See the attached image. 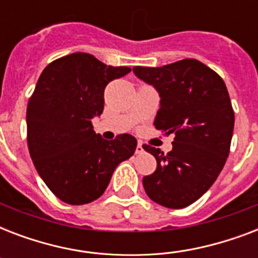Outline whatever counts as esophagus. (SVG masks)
Segmentation results:
<instances>
[{"instance_id": "obj_1", "label": "esophagus", "mask_w": 258, "mask_h": 258, "mask_svg": "<svg viewBox=\"0 0 258 258\" xmlns=\"http://www.w3.org/2000/svg\"><path fill=\"white\" fill-rule=\"evenodd\" d=\"M143 151H145V149H143V145H142V143H138L137 151H135V153H137V154H142V153H143Z\"/></svg>"}]
</instances>
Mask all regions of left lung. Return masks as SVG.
<instances>
[{
	"label": "left lung",
	"mask_w": 258,
	"mask_h": 258,
	"mask_svg": "<svg viewBox=\"0 0 258 258\" xmlns=\"http://www.w3.org/2000/svg\"><path fill=\"white\" fill-rule=\"evenodd\" d=\"M133 71L159 92L155 128L174 134L166 155L143 146L157 159V170L143 178V187L165 208H186L208 191L228 159L234 128L228 89L220 75L196 58Z\"/></svg>",
	"instance_id": "left-lung-1"
}]
</instances>
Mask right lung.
Listing matches in <instances>:
<instances>
[{
	"mask_svg": "<svg viewBox=\"0 0 258 258\" xmlns=\"http://www.w3.org/2000/svg\"><path fill=\"white\" fill-rule=\"evenodd\" d=\"M130 71L78 52L52 61L38 78L26 108L28 149L38 175L66 204L97 200L116 166L135 153L133 135L105 141L91 123L104 109L107 84Z\"/></svg>",
	"mask_w": 258,
	"mask_h": 258,
	"instance_id": "right-lung-1",
	"label": "right lung"
}]
</instances>
